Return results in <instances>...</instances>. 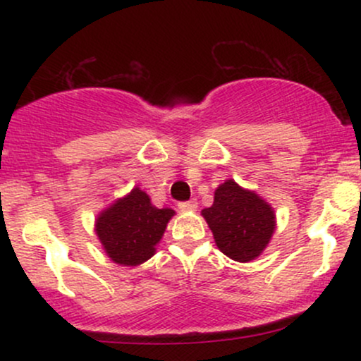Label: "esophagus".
<instances>
[{
    "label": "esophagus",
    "instance_id": "1",
    "mask_svg": "<svg viewBox=\"0 0 361 361\" xmlns=\"http://www.w3.org/2000/svg\"><path fill=\"white\" fill-rule=\"evenodd\" d=\"M197 207H198V202L195 200H188V202H180V204H178V209L181 210V212H193V210H197Z\"/></svg>",
    "mask_w": 361,
    "mask_h": 361
}]
</instances>
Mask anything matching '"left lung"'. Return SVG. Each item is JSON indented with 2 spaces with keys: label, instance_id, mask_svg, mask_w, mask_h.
I'll return each mask as SVG.
<instances>
[{
  "label": "left lung",
  "instance_id": "obj_1",
  "mask_svg": "<svg viewBox=\"0 0 361 361\" xmlns=\"http://www.w3.org/2000/svg\"><path fill=\"white\" fill-rule=\"evenodd\" d=\"M215 244L231 259L247 263L263 252L275 231V214L256 193L227 180L215 190L214 204L202 210Z\"/></svg>",
  "mask_w": 361,
  "mask_h": 361
}]
</instances>
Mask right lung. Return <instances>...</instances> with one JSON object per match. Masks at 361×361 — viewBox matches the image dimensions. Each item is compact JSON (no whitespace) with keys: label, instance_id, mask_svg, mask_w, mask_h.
Here are the masks:
<instances>
[{"label":"right lung","instance_id":"right-lung-1","mask_svg":"<svg viewBox=\"0 0 361 361\" xmlns=\"http://www.w3.org/2000/svg\"><path fill=\"white\" fill-rule=\"evenodd\" d=\"M171 209H156L142 190L134 188L106 209L97 221V234L106 255L123 267H135L154 255Z\"/></svg>","mask_w":361,"mask_h":361}]
</instances>
